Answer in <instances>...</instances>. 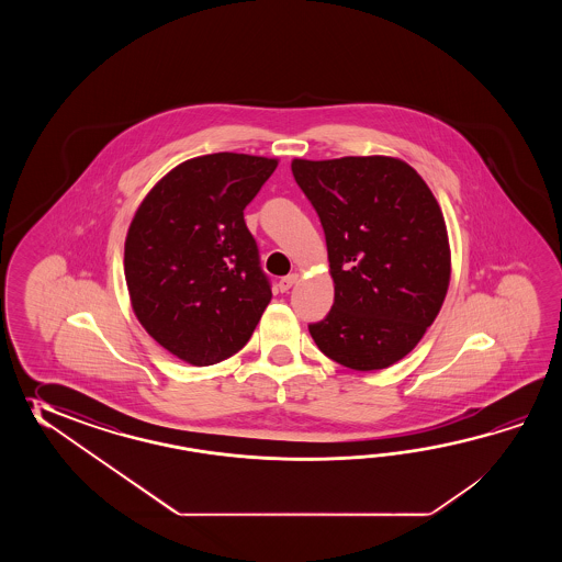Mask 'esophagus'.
I'll use <instances>...</instances> for the list:
<instances>
[{
	"label": "esophagus",
	"instance_id": "1",
	"mask_svg": "<svg viewBox=\"0 0 562 562\" xmlns=\"http://www.w3.org/2000/svg\"><path fill=\"white\" fill-rule=\"evenodd\" d=\"M297 279L299 276H295V273H293V276L283 277V279L279 281V291H281V293H286L291 286L297 283Z\"/></svg>",
	"mask_w": 562,
	"mask_h": 562
}]
</instances>
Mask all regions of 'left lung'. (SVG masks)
Masks as SVG:
<instances>
[{
    "instance_id": "left-lung-1",
    "label": "left lung",
    "mask_w": 562,
    "mask_h": 562,
    "mask_svg": "<svg viewBox=\"0 0 562 562\" xmlns=\"http://www.w3.org/2000/svg\"><path fill=\"white\" fill-rule=\"evenodd\" d=\"M322 221L334 307L310 334L349 370L394 366L418 346L450 285L442 209L414 168L392 156L291 162Z\"/></svg>"
}]
</instances>
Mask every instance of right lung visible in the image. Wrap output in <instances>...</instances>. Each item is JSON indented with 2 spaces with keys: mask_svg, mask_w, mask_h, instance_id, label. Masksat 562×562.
<instances>
[{
  "mask_svg": "<svg viewBox=\"0 0 562 562\" xmlns=\"http://www.w3.org/2000/svg\"><path fill=\"white\" fill-rule=\"evenodd\" d=\"M276 168L265 156H196L158 180L132 218L124 276L134 315L191 366L235 356L271 301L243 211Z\"/></svg>",
  "mask_w": 562,
  "mask_h": 562,
  "instance_id": "1",
  "label": "right lung"
}]
</instances>
